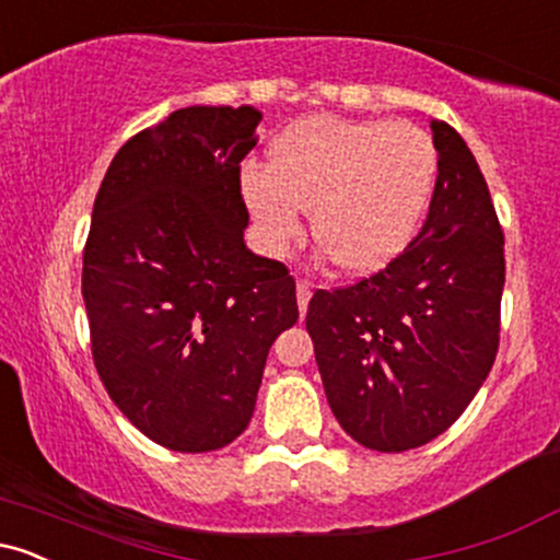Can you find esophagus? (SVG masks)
<instances>
[{
    "instance_id": "34e87169",
    "label": "esophagus",
    "mask_w": 560,
    "mask_h": 560,
    "mask_svg": "<svg viewBox=\"0 0 560 560\" xmlns=\"http://www.w3.org/2000/svg\"><path fill=\"white\" fill-rule=\"evenodd\" d=\"M311 294H313L311 284H305V281H298V307H300L302 318H305V313H307V302H311Z\"/></svg>"
}]
</instances>
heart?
I'll return each mask as SVG.
<instances>
[{
	"label": "heart",
	"mask_w": 560,
	"mask_h": 560,
	"mask_svg": "<svg viewBox=\"0 0 560 560\" xmlns=\"http://www.w3.org/2000/svg\"><path fill=\"white\" fill-rule=\"evenodd\" d=\"M440 155L408 120L311 115L273 139L271 165L244 163L240 191L260 247L281 258L305 231L339 268L374 273L405 253L432 202Z\"/></svg>",
	"instance_id": "b5f03b06"
}]
</instances>
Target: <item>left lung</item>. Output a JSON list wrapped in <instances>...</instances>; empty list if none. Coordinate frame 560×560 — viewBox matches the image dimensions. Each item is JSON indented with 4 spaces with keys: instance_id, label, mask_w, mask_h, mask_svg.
<instances>
[{
    "instance_id": "left-lung-1",
    "label": "left lung",
    "mask_w": 560,
    "mask_h": 560,
    "mask_svg": "<svg viewBox=\"0 0 560 560\" xmlns=\"http://www.w3.org/2000/svg\"><path fill=\"white\" fill-rule=\"evenodd\" d=\"M432 133L440 171L421 234L384 271L307 305L331 413L378 453L421 447L453 427L498 352L503 231L460 133L442 120Z\"/></svg>"
}]
</instances>
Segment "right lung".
<instances>
[{"label": "right lung", "mask_w": 560, "mask_h": 560, "mask_svg": "<svg viewBox=\"0 0 560 560\" xmlns=\"http://www.w3.org/2000/svg\"><path fill=\"white\" fill-rule=\"evenodd\" d=\"M255 107H182L113 158L83 249V305L107 395L176 453L234 442L268 350L298 324L294 279L244 244L240 163Z\"/></svg>", "instance_id": "obj_1"}]
</instances>
